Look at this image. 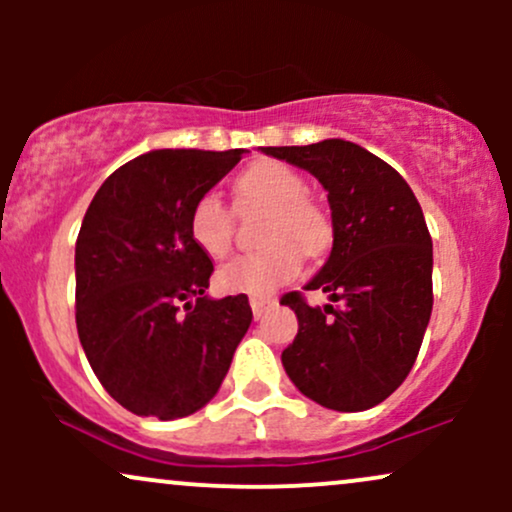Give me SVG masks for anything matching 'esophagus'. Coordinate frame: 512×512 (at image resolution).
<instances>
[{
	"label": "esophagus",
	"instance_id": "34e87169",
	"mask_svg": "<svg viewBox=\"0 0 512 512\" xmlns=\"http://www.w3.org/2000/svg\"><path fill=\"white\" fill-rule=\"evenodd\" d=\"M274 303H276V298H272V296H252V298H250V308H252V315H255L257 320H260V317L264 315V310H267V308H272Z\"/></svg>",
	"mask_w": 512,
	"mask_h": 512
}]
</instances>
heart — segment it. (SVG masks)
Masks as SVG:
<instances>
[{
    "label": "heart",
    "instance_id": "b5f03b06",
    "mask_svg": "<svg viewBox=\"0 0 512 512\" xmlns=\"http://www.w3.org/2000/svg\"><path fill=\"white\" fill-rule=\"evenodd\" d=\"M238 209L272 207L264 223L267 248L240 255L221 269L216 281L226 293L264 296L296 279L303 269V252L322 255L332 243V219L308 195V185L296 170L279 161H260L245 168L233 182ZM190 236L211 260H223L236 240V211L214 192H207L190 209Z\"/></svg>",
    "mask_w": 512,
    "mask_h": 512
}]
</instances>
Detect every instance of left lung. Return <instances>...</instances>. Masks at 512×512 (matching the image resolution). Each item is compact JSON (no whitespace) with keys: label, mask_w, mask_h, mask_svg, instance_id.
<instances>
[{"label":"left lung","mask_w":512,"mask_h":512,"mask_svg":"<svg viewBox=\"0 0 512 512\" xmlns=\"http://www.w3.org/2000/svg\"><path fill=\"white\" fill-rule=\"evenodd\" d=\"M310 170L327 190L334 245L305 291L330 293L313 308L301 291L281 296L298 334L281 354L293 385L337 411L387 399L414 366L433 308V243L407 180L363 146L325 139L264 146Z\"/></svg>","instance_id":"1"}]
</instances>
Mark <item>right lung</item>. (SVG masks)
Masks as SVG:
<instances>
[{
  "mask_svg": "<svg viewBox=\"0 0 512 512\" xmlns=\"http://www.w3.org/2000/svg\"><path fill=\"white\" fill-rule=\"evenodd\" d=\"M243 149H161L125 163L88 204L76 238V330L110 397L137 416L182 419L226 378L252 310L207 298L214 262L190 209Z\"/></svg>",
  "mask_w": 512,
  "mask_h": 512,
  "instance_id": "1",
  "label": "right lung"
}]
</instances>
